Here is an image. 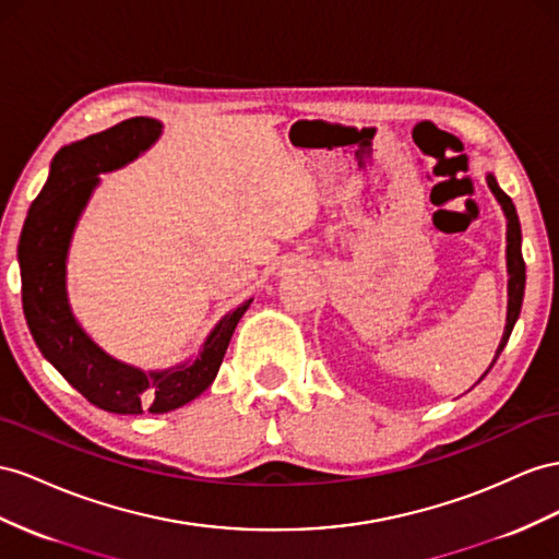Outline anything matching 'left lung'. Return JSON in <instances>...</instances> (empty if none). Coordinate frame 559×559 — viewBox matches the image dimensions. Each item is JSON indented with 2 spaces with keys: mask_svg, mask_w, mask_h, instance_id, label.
<instances>
[{
  "mask_svg": "<svg viewBox=\"0 0 559 559\" xmlns=\"http://www.w3.org/2000/svg\"><path fill=\"white\" fill-rule=\"evenodd\" d=\"M487 183H489L491 192L496 194V200L501 202V206L506 211V218H508V275H510V280H508V320H506V331H503L501 345H499V350H496V357L491 361V367H493L496 359H499V355L503 353L510 334H512V326H515L518 317H520L522 298H524V282H526L524 270L526 267H524V259H522V230H520V218H518L515 204H512V200L499 188V183H496V178L491 174L487 176ZM489 369H487V373H489ZM485 376H481V379H485Z\"/></svg>",
  "mask_w": 559,
  "mask_h": 559,
  "instance_id": "8db88e82",
  "label": "left lung"
}]
</instances>
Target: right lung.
<instances>
[{"label":"right lung","instance_id":"1","mask_svg":"<svg viewBox=\"0 0 559 559\" xmlns=\"http://www.w3.org/2000/svg\"><path fill=\"white\" fill-rule=\"evenodd\" d=\"M159 131L157 119L131 117L60 147L47 183L27 211L19 242L23 312L37 348L72 388L112 414H167L200 397L214 383L239 317L251 304L249 298L225 314L190 365L153 373L105 355L74 322L66 294V259L74 223L98 183V174L139 157L157 141Z\"/></svg>","mask_w":559,"mask_h":559}]
</instances>
